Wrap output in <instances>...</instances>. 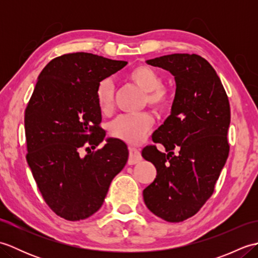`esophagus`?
I'll list each match as a JSON object with an SVG mask.
<instances>
[{
	"label": "esophagus",
	"instance_id": "esophagus-1",
	"mask_svg": "<svg viewBox=\"0 0 258 258\" xmlns=\"http://www.w3.org/2000/svg\"><path fill=\"white\" fill-rule=\"evenodd\" d=\"M142 161L141 152L134 147H130V157H128V164L130 165H134Z\"/></svg>",
	"mask_w": 258,
	"mask_h": 258
}]
</instances>
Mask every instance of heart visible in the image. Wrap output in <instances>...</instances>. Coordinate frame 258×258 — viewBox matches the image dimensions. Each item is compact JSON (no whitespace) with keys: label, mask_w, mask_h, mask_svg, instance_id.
Listing matches in <instances>:
<instances>
[{"label":"heart","mask_w":258,"mask_h":258,"mask_svg":"<svg viewBox=\"0 0 258 258\" xmlns=\"http://www.w3.org/2000/svg\"><path fill=\"white\" fill-rule=\"evenodd\" d=\"M128 80L145 92L144 101L156 108H165L172 102L173 93L168 86L162 84V74L154 68L140 64L127 73ZM95 98L98 108L103 113H109L114 107L115 86L112 79L105 78L97 83ZM155 119L151 113L122 114L109 124V133L118 140L130 144L144 142L152 130Z\"/></svg>","instance_id":"obj_1"}]
</instances>
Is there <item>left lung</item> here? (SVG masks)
I'll use <instances>...</instances> for the list:
<instances>
[{"label":"left lung","instance_id":"8db88e82","mask_svg":"<svg viewBox=\"0 0 258 258\" xmlns=\"http://www.w3.org/2000/svg\"><path fill=\"white\" fill-rule=\"evenodd\" d=\"M175 78L171 115L158 127L142 156L157 175L143 190L147 208L164 221L183 222L212 196L229 153L228 97L215 70L197 54H171L146 61ZM176 150V155L173 151Z\"/></svg>","mask_w":258,"mask_h":258}]
</instances>
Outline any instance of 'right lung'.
Listing matches in <instances>:
<instances>
[{
	"instance_id": "right-lung-1",
	"label": "right lung",
	"mask_w": 258,
	"mask_h": 258,
	"mask_svg": "<svg viewBox=\"0 0 258 258\" xmlns=\"http://www.w3.org/2000/svg\"><path fill=\"white\" fill-rule=\"evenodd\" d=\"M127 62L78 52L53 58L38 75L24 115L26 161L51 210L68 221L92 216L128 158L122 141L105 138L95 90ZM83 147L89 150L80 156Z\"/></svg>"
}]
</instances>
